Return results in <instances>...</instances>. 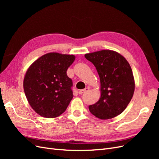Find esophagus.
<instances>
[{
    "instance_id": "obj_1",
    "label": "esophagus",
    "mask_w": 159,
    "mask_h": 159,
    "mask_svg": "<svg viewBox=\"0 0 159 159\" xmlns=\"http://www.w3.org/2000/svg\"><path fill=\"white\" fill-rule=\"evenodd\" d=\"M89 89V88H85V89H84L80 90V91H78V93H79L80 95H81V94H83V93H85V92H87V91H88Z\"/></svg>"
}]
</instances>
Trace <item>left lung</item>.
Wrapping results in <instances>:
<instances>
[{"label":"left lung","instance_id":"left-lung-1","mask_svg":"<svg viewBox=\"0 0 159 159\" xmlns=\"http://www.w3.org/2000/svg\"><path fill=\"white\" fill-rule=\"evenodd\" d=\"M99 76L102 95L89 106V111L101 119H112L125 109L133 98L134 81L131 66L123 56L112 50L85 55Z\"/></svg>","mask_w":159,"mask_h":159}]
</instances>
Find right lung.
Returning <instances> with one entry per match:
<instances>
[{"label": "right lung", "instance_id": "right-lung-1", "mask_svg": "<svg viewBox=\"0 0 159 159\" xmlns=\"http://www.w3.org/2000/svg\"><path fill=\"white\" fill-rule=\"evenodd\" d=\"M74 55L48 53L30 66L24 79V90L32 108L41 116H60L73 98L71 79L66 71Z\"/></svg>", "mask_w": 159, "mask_h": 159}]
</instances>
